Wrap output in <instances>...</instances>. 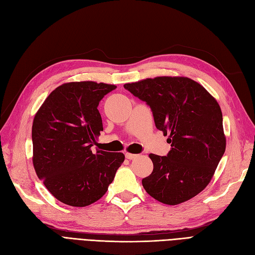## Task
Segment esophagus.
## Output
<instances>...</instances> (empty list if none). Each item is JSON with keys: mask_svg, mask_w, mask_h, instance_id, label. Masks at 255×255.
Instances as JSON below:
<instances>
[{"mask_svg": "<svg viewBox=\"0 0 255 255\" xmlns=\"http://www.w3.org/2000/svg\"><path fill=\"white\" fill-rule=\"evenodd\" d=\"M126 157L128 158V159H134V158H136V157H138V155L137 154H132V153H126Z\"/></svg>", "mask_w": 255, "mask_h": 255, "instance_id": "esophagus-1", "label": "esophagus"}]
</instances>
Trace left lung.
Here are the masks:
<instances>
[{
	"instance_id": "8db88e82",
	"label": "left lung",
	"mask_w": 255,
	"mask_h": 255,
	"mask_svg": "<svg viewBox=\"0 0 255 255\" xmlns=\"http://www.w3.org/2000/svg\"><path fill=\"white\" fill-rule=\"evenodd\" d=\"M152 111L155 127L169 135L167 156L150 154L152 173L142 186L157 201L175 205L194 198L211 182L226 151L218 102L199 83L158 76L125 84Z\"/></svg>"
}]
</instances>
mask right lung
Instances as JSON below:
<instances>
[{
  "label": "right lung",
  "mask_w": 255,
  "mask_h": 255,
  "mask_svg": "<svg viewBox=\"0 0 255 255\" xmlns=\"http://www.w3.org/2000/svg\"><path fill=\"white\" fill-rule=\"evenodd\" d=\"M115 85L71 82L44 100L32 128L33 164L58 201L83 207L102 198L125 160L123 153L91 146L103 130L98 106Z\"/></svg>",
  "instance_id": "obj_1"
}]
</instances>
